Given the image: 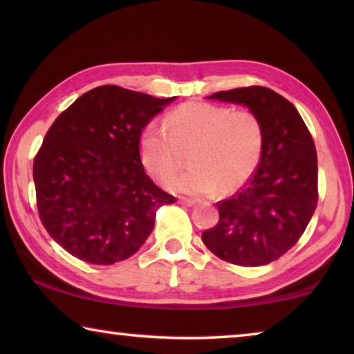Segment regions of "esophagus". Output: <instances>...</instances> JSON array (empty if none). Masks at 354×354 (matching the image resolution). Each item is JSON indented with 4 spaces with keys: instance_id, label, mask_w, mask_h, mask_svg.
<instances>
[{
    "instance_id": "1",
    "label": "esophagus",
    "mask_w": 354,
    "mask_h": 354,
    "mask_svg": "<svg viewBox=\"0 0 354 354\" xmlns=\"http://www.w3.org/2000/svg\"><path fill=\"white\" fill-rule=\"evenodd\" d=\"M179 203H181L183 206H187V207H192V206L196 205L195 200H189V198H181V200H179Z\"/></svg>"
}]
</instances>
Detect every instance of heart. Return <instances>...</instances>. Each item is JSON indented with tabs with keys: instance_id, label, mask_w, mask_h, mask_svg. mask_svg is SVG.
<instances>
[{
	"instance_id": "b5f03b06",
	"label": "heart",
	"mask_w": 354,
	"mask_h": 354,
	"mask_svg": "<svg viewBox=\"0 0 354 354\" xmlns=\"http://www.w3.org/2000/svg\"><path fill=\"white\" fill-rule=\"evenodd\" d=\"M165 127L148 124L139 151L145 169L160 183L183 169L189 153L192 167L169 184L178 194L207 196L218 187L230 194L259 165L263 127L253 111L190 101L169 113Z\"/></svg>"
}]
</instances>
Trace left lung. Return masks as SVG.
Listing matches in <instances>:
<instances>
[{"instance_id": "1", "label": "left lung", "mask_w": 354, "mask_h": 354, "mask_svg": "<svg viewBox=\"0 0 354 354\" xmlns=\"http://www.w3.org/2000/svg\"><path fill=\"white\" fill-rule=\"evenodd\" d=\"M207 98L256 112L263 127V148L248 183L231 198L217 203L218 223L203 232V243L234 266H266L299 241L317 207L313 136L295 106L272 88L239 87Z\"/></svg>"}]
</instances>
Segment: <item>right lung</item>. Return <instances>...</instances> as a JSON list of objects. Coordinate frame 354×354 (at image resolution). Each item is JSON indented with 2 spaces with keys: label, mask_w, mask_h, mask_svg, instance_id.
Returning a JSON list of instances; mask_svg holds the SVG:
<instances>
[{
  "label": "right lung",
  "mask_w": 354,
  "mask_h": 354,
  "mask_svg": "<svg viewBox=\"0 0 354 354\" xmlns=\"http://www.w3.org/2000/svg\"><path fill=\"white\" fill-rule=\"evenodd\" d=\"M171 98L100 86L59 115L34 158L41 225L71 256L95 266L128 259L176 198L143 169L142 129Z\"/></svg>",
  "instance_id": "obj_1"
}]
</instances>
